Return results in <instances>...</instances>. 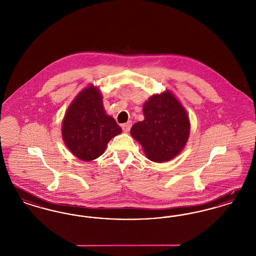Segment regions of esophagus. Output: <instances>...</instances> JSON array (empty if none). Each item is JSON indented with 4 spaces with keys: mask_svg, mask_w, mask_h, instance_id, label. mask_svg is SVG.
I'll return each instance as SVG.
<instances>
[{
    "mask_svg": "<svg viewBox=\"0 0 256 256\" xmlns=\"http://www.w3.org/2000/svg\"><path fill=\"white\" fill-rule=\"evenodd\" d=\"M132 128V122H126V124H122V128L124 132H128Z\"/></svg>",
    "mask_w": 256,
    "mask_h": 256,
    "instance_id": "1",
    "label": "esophagus"
}]
</instances>
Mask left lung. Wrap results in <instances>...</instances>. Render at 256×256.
Returning <instances> with one entry per match:
<instances>
[{"instance_id":"obj_1","label":"left lung","mask_w":256,"mask_h":256,"mask_svg":"<svg viewBox=\"0 0 256 256\" xmlns=\"http://www.w3.org/2000/svg\"><path fill=\"white\" fill-rule=\"evenodd\" d=\"M145 119L134 124L130 134L148 158L167 162L182 152L190 136L187 111L172 92L154 94L143 104Z\"/></svg>"}]
</instances>
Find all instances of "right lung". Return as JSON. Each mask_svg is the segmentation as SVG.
I'll use <instances>...</instances> for the list:
<instances>
[{
    "label": "right lung",
    "instance_id": "right-lung-1",
    "mask_svg": "<svg viewBox=\"0 0 256 256\" xmlns=\"http://www.w3.org/2000/svg\"><path fill=\"white\" fill-rule=\"evenodd\" d=\"M122 128L104 108L98 86L89 84L74 98L62 120L61 134L65 146L76 158L92 161L100 156L110 139Z\"/></svg>",
    "mask_w": 256,
    "mask_h": 256
}]
</instances>
